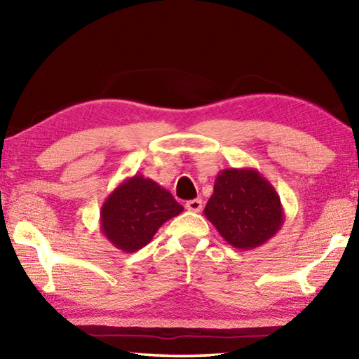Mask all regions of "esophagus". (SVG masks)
Instances as JSON below:
<instances>
[{"label":"esophagus","mask_w":359,"mask_h":359,"mask_svg":"<svg viewBox=\"0 0 359 359\" xmlns=\"http://www.w3.org/2000/svg\"><path fill=\"white\" fill-rule=\"evenodd\" d=\"M185 208H187V210H190V212H199L203 209V201L199 198L190 199V201H187Z\"/></svg>","instance_id":"obj_1"}]
</instances>
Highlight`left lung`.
<instances>
[{
    "label": "left lung",
    "instance_id": "8db88e82",
    "mask_svg": "<svg viewBox=\"0 0 359 359\" xmlns=\"http://www.w3.org/2000/svg\"><path fill=\"white\" fill-rule=\"evenodd\" d=\"M204 215L229 245L241 250L266 244L285 220L276 188L253 168L223 169Z\"/></svg>",
    "mask_w": 359,
    "mask_h": 359
}]
</instances>
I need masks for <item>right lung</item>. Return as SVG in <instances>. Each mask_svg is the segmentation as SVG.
Masks as SVG:
<instances>
[{
  "mask_svg": "<svg viewBox=\"0 0 359 359\" xmlns=\"http://www.w3.org/2000/svg\"><path fill=\"white\" fill-rule=\"evenodd\" d=\"M184 208L166 188L136 174L125 179L101 208V233L125 253L137 252L154 239L156 231Z\"/></svg>",
  "mask_w": 359,
  "mask_h": 359,
  "instance_id": "obj_1",
  "label": "right lung"
}]
</instances>
